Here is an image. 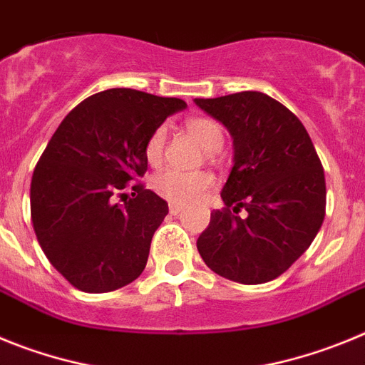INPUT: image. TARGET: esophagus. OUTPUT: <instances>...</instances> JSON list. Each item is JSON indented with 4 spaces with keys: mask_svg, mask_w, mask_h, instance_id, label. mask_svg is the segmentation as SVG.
<instances>
[{
    "mask_svg": "<svg viewBox=\"0 0 365 365\" xmlns=\"http://www.w3.org/2000/svg\"><path fill=\"white\" fill-rule=\"evenodd\" d=\"M182 208H185L182 205H177V202H170V214H172V215H177L179 212H182Z\"/></svg>",
    "mask_w": 365,
    "mask_h": 365,
    "instance_id": "1",
    "label": "esophagus"
}]
</instances>
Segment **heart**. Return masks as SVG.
<instances>
[{"instance_id": "heart-1", "label": "heart", "mask_w": 365, "mask_h": 365, "mask_svg": "<svg viewBox=\"0 0 365 365\" xmlns=\"http://www.w3.org/2000/svg\"><path fill=\"white\" fill-rule=\"evenodd\" d=\"M186 130L206 151H219L222 146V128L212 118L190 117L186 120ZM166 125H159L148 137L144 155L151 166L163 163L166 150ZM151 186L160 197L177 205H188L197 201L214 186V177L208 172H180L175 168H166L151 179Z\"/></svg>"}]
</instances>
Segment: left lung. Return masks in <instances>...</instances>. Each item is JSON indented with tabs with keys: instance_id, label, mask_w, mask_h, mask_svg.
<instances>
[{
	"instance_id": "8db88e82",
	"label": "left lung",
	"mask_w": 365,
	"mask_h": 365,
	"mask_svg": "<svg viewBox=\"0 0 365 365\" xmlns=\"http://www.w3.org/2000/svg\"><path fill=\"white\" fill-rule=\"evenodd\" d=\"M195 104L227 125L234 166L197 250L222 278L257 285L302 256L325 217V175L299 118L265 93L243 91ZM241 207L247 218L237 215Z\"/></svg>"
}]
</instances>
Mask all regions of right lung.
Here are the masks:
<instances>
[{
  "label": "right lung",
  "mask_w": 365,
  "mask_h": 365,
  "mask_svg": "<svg viewBox=\"0 0 365 365\" xmlns=\"http://www.w3.org/2000/svg\"><path fill=\"white\" fill-rule=\"evenodd\" d=\"M185 100L118 87L58 125L31 180V217L51 265L78 291L111 292L143 274L168 202L143 180L148 137Z\"/></svg>",
  "instance_id": "add662e5"
}]
</instances>
